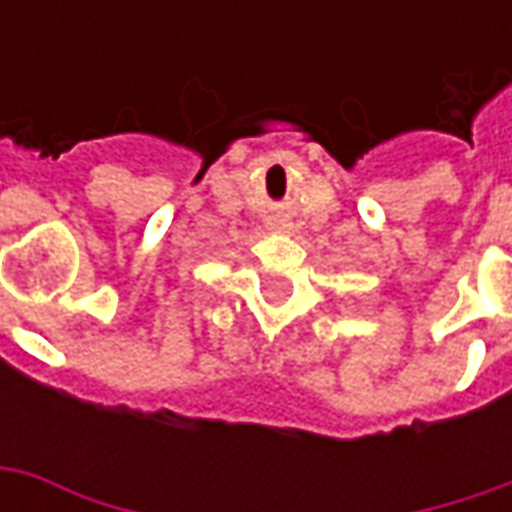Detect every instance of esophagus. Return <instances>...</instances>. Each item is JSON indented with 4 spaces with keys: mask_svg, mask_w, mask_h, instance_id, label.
Segmentation results:
<instances>
[{
    "mask_svg": "<svg viewBox=\"0 0 512 512\" xmlns=\"http://www.w3.org/2000/svg\"><path fill=\"white\" fill-rule=\"evenodd\" d=\"M268 230H277V233H290L293 227H290L288 222H279V219H271V222H268Z\"/></svg>",
    "mask_w": 512,
    "mask_h": 512,
    "instance_id": "1",
    "label": "esophagus"
}]
</instances>
